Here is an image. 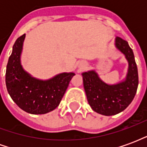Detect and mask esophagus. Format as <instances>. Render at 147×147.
<instances>
[{"mask_svg": "<svg viewBox=\"0 0 147 147\" xmlns=\"http://www.w3.org/2000/svg\"><path fill=\"white\" fill-rule=\"evenodd\" d=\"M84 67V64H83V63H80V68H82V67Z\"/></svg>", "mask_w": 147, "mask_h": 147, "instance_id": "1", "label": "esophagus"}]
</instances>
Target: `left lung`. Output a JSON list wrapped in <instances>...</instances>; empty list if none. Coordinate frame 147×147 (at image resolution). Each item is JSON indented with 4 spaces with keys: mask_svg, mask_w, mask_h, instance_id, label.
<instances>
[{
    "mask_svg": "<svg viewBox=\"0 0 147 147\" xmlns=\"http://www.w3.org/2000/svg\"><path fill=\"white\" fill-rule=\"evenodd\" d=\"M115 45L128 61L129 67L125 81L109 85L100 80L94 71L82 74L89 105L96 113L105 116L116 115L124 110L132 102L139 84L138 69L132 49L127 42L120 37H117Z\"/></svg>",
    "mask_w": 147,
    "mask_h": 147,
    "instance_id": "obj_1",
    "label": "left lung"
}]
</instances>
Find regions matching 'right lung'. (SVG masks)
I'll return each mask as SVG.
<instances>
[{
  "instance_id": "obj_1",
  "label": "right lung",
  "mask_w": 147,
  "mask_h": 147,
  "mask_svg": "<svg viewBox=\"0 0 147 147\" xmlns=\"http://www.w3.org/2000/svg\"><path fill=\"white\" fill-rule=\"evenodd\" d=\"M25 34L15 42L8 59L5 83L11 99L23 110L31 114H45L57 107L73 72L61 73L49 80H39L26 72L20 64Z\"/></svg>"
}]
</instances>
